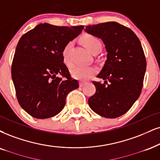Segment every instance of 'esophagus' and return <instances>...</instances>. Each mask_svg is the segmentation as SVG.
<instances>
[{
    "label": "esophagus",
    "instance_id": "34e87169",
    "mask_svg": "<svg viewBox=\"0 0 160 160\" xmlns=\"http://www.w3.org/2000/svg\"><path fill=\"white\" fill-rule=\"evenodd\" d=\"M86 84V82H79V87L80 88H82V87H84V85Z\"/></svg>",
    "mask_w": 160,
    "mask_h": 160
}]
</instances>
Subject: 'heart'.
Here are the masks:
<instances>
[{
	"label": "heart",
	"mask_w": 160,
	"mask_h": 160,
	"mask_svg": "<svg viewBox=\"0 0 160 160\" xmlns=\"http://www.w3.org/2000/svg\"><path fill=\"white\" fill-rule=\"evenodd\" d=\"M83 44L86 47L90 52H92L96 50L101 49L102 44L100 41L93 36V35H88L82 38ZM72 46V42L70 41L64 47L62 52V57L64 63L68 67L72 66V62L70 58V50ZM96 69L90 66H75L71 69L70 73L72 78L79 81H85L96 73Z\"/></svg>",
	"instance_id": "b5f03b06"
}]
</instances>
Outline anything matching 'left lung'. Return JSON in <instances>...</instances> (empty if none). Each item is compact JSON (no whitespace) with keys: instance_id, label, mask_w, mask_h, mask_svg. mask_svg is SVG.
Masks as SVG:
<instances>
[{"instance_id":"1","label":"left lung","mask_w":160,"mask_h":160,"mask_svg":"<svg viewBox=\"0 0 160 160\" xmlns=\"http://www.w3.org/2000/svg\"><path fill=\"white\" fill-rule=\"evenodd\" d=\"M85 32L101 38L107 60L93 82L96 92L89 98L90 108L98 115L114 119L129 110L140 96L146 70V59L138 37L117 22L87 26Z\"/></svg>"}]
</instances>
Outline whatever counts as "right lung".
Returning a JSON list of instances; mask_svg holds the SVG:
<instances>
[{
	"label": "right lung",
	"mask_w": 160,
	"mask_h": 160,
	"mask_svg": "<svg viewBox=\"0 0 160 160\" xmlns=\"http://www.w3.org/2000/svg\"><path fill=\"white\" fill-rule=\"evenodd\" d=\"M84 26L58 27L44 23L22 35L12 64V78L21 107L36 119H47L62 111L66 97L78 88L64 64V47Z\"/></svg>",
	"instance_id": "obj_1"
}]
</instances>
